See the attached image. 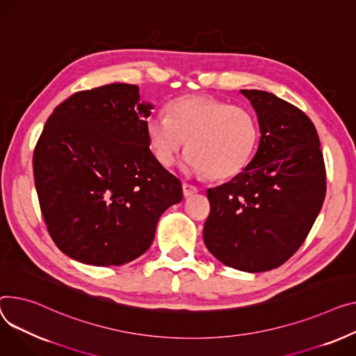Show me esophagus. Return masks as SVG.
Returning a JSON list of instances; mask_svg holds the SVG:
<instances>
[{"instance_id": "esophagus-1", "label": "esophagus", "mask_w": 356, "mask_h": 356, "mask_svg": "<svg viewBox=\"0 0 356 356\" xmlns=\"http://www.w3.org/2000/svg\"><path fill=\"white\" fill-rule=\"evenodd\" d=\"M197 193V187L193 186V184H188V183H183V196L184 197H188Z\"/></svg>"}]
</instances>
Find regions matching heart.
Wrapping results in <instances>:
<instances>
[{"label": "heart", "mask_w": 356, "mask_h": 356, "mask_svg": "<svg viewBox=\"0 0 356 356\" xmlns=\"http://www.w3.org/2000/svg\"><path fill=\"white\" fill-rule=\"evenodd\" d=\"M147 136L163 165H173L186 145L187 172H204L210 179H226L238 175L252 159L259 126L254 115L243 107L213 97L192 96L170 103L168 115H150Z\"/></svg>", "instance_id": "b5f03b06"}]
</instances>
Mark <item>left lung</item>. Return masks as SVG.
Masks as SVG:
<instances>
[{
	"mask_svg": "<svg viewBox=\"0 0 356 356\" xmlns=\"http://www.w3.org/2000/svg\"><path fill=\"white\" fill-rule=\"evenodd\" d=\"M256 111L260 141L245 170L209 188L203 241L229 268H279L302 246L326 193L319 137L311 118L262 90H241Z\"/></svg>",
	"mask_w": 356,
	"mask_h": 356,
	"instance_id": "1",
	"label": "left lung"
}]
</instances>
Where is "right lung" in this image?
Listing matches in <instances>:
<instances>
[{
	"instance_id": "obj_1",
	"label": "right lung",
	"mask_w": 356,
	"mask_h": 356,
	"mask_svg": "<svg viewBox=\"0 0 356 356\" xmlns=\"http://www.w3.org/2000/svg\"><path fill=\"white\" fill-rule=\"evenodd\" d=\"M138 87L79 91L47 120L33 157L41 213L57 248L77 262L120 266L153 243L180 180L150 150Z\"/></svg>"
}]
</instances>
